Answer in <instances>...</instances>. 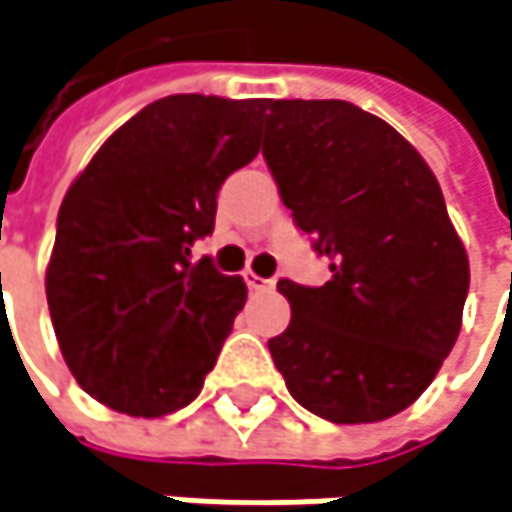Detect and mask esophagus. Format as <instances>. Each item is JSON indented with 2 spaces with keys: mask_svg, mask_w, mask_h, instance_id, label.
Here are the masks:
<instances>
[{
  "mask_svg": "<svg viewBox=\"0 0 512 512\" xmlns=\"http://www.w3.org/2000/svg\"><path fill=\"white\" fill-rule=\"evenodd\" d=\"M244 283H247L250 291H268V288H274V280H265V277H259L253 271H244Z\"/></svg>",
  "mask_w": 512,
  "mask_h": 512,
  "instance_id": "esophagus-1",
  "label": "esophagus"
}]
</instances>
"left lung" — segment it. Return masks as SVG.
I'll return each instance as SVG.
<instances>
[{
    "instance_id": "obj_1",
    "label": "left lung",
    "mask_w": 512,
    "mask_h": 512,
    "mask_svg": "<svg viewBox=\"0 0 512 512\" xmlns=\"http://www.w3.org/2000/svg\"><path fill=\"white\" fill-rule=\"evenodd\" d=\"M265 111L262 156L333 271L318 288L277 283L291 321L268 351L309 413L383 421L433 383L460 336L466 247L433 170L386 120L345 99H268Z\"/></svg>"
}]
</instances>
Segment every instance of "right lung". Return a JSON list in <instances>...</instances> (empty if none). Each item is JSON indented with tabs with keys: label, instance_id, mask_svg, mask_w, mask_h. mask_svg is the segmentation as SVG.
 I'll use <instances>...</instances> for the list:
<instances>
[{
	"label": "right lung",
	"instance_id": "1",
	"mask_svg": "<svg viewBox=\"0 0 512 512\" xmlns=\"http://www.w3.org/2000/svg\"><path fill=\"white\" fill-rule=\"evenodd\" d=\"M265 99L173 94L126 120L70 185L46 300L76 383L126 416L188 407L247 300L209 256L218 191L256 159Z\"/></svg>",
	"mask_w": 512,
	"mask_h": 512
}]
</instances>
